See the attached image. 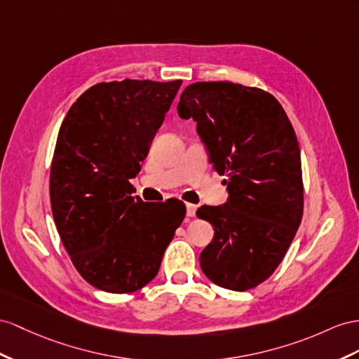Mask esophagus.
<instances>
[{
	"label": "esophagus",
	"mask_w": 359,
	"mask_h": 359,
	"mask_svg": "<svg viewBox=\"0 0 359 359\" xmlns=\"http://www.w3.org/2000/svg\"><path fill=\"white\" fill-rule=\"evenodd\" d=\"M196 210H197V206L192 205V203H187V215L188 217H196Z\"/></svg>",
	"instance_id": "34e87169"
}]
</instances>
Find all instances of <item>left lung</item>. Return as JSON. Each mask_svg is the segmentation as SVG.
Returning a JSON list of instances; mask_svg holds the SVG:
<instances>
[{
	"label": "left lung",
	"instance_id": "1",
	"mask_svg": "<svg viewBox=\"0 0 359 359\" xmlns=\"http://www.w3.org/2000/svg\"><path fill=\"white\" fill-rule=\"evenodd\" d=\"M179 116L192 118L229 198L201 206L214 227L200 253L209 280L245 291L269 279L283 259L303 215L297 136L269 92L232 81H197L182 92Z\"/></svg>",
	"mask_w": 359,
	"mask_h": 359
}]
</instances>
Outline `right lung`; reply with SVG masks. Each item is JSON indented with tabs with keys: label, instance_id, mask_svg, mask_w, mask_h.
<instances>
[{
	"label": "right lung",
	"instance_id": "1",
	"mask_svg": "<svg viewBox=\"0 0 359 359\" xmlns=\"http://www.w3.org/2000/svg\"><path fill=\"white\" fill-rule=\"evenodd\" d=\"M180 85H94L60 126L50 172L54 223L81 278L101 291L133 292L153 280L185 218L182 201L147 203L130 185Z\"/></svg>",
	"mask_w": 359,
	"mask_h": 359
}]
</instances>
